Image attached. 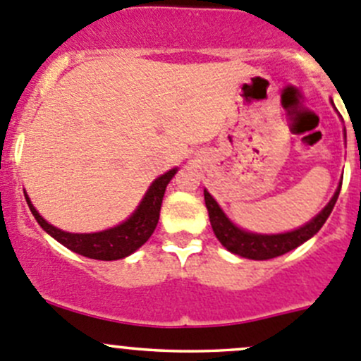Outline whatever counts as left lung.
Segmentation results:
<instances>
[{
  "label": "left lung",
  "mask_w": 361,
  "mask_h": 361,
  "mask_svg": "<svg viewBox=\"0 0 361 361\" xmlns=\"http://www.w3.org/2000/svg\"><path fill=\"white\" fill-rule=\"evenodd\" d=\"M341 187L342 181L338 183L336 194L330 199V202L311 221L295 228V231L283 232V234H255V232L243 231L241 227H238V225L228 220L227 214L224 213V209L218 206V202L214 201L213 195L207 190H204V201H206L207 213H209L211 227H213L214 235L221 243V246H225L231 253L239 255V257L251 258V260H269V258L281 257V255L288 253L297 246L304 245L307 239H311L323 227V224H325L326 218L332 213L334 206H336Z\"/></svg>",
  "instance_id": "8db88e82"
}]
</instances>
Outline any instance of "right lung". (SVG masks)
Instances as JSON below:
<instances>
[{
    "instance_id": "1",
    "label": "right lung",
    "mask_w": 361,
    "mask_h": 361,
    "mask_svg": "<svg viewBox=\"0 0 361 361\" xmlns=\"http://www.w3.org/2000/svg\"><path fill=\"white\" fill-rule=\"evenodd\" d=\"M178 173V167L167 171L162 176H159L150 188L147 190L145 197L141 199L140 206L136 207L133 214L122 221L116 227L106 228L101 232H92V234H73V232L61 231V228L50 225L42 214L36 211V207L31 204V199L25 195V202H27L29 209H31L32 216L39 224V227L52 235L56 241L66 246L68 250L75 251V253L83 255L87 258H94V260H120L134 251L140 250L145 243L150 239L154 234L155 227L159 224L160 206H162L164 192H166L167 183L173 180L174 174Z\"/></svg>"
}]
</instances>
